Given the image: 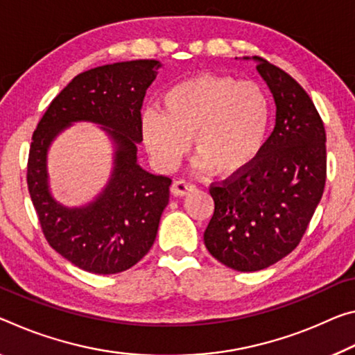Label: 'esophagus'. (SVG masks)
Returning a JSON list of instances; mask_svg holds the SVG:
<instances>
[{
    "label": "esophagus",
    "instance_id": "esophagus-1",
    "mask_svg": "<svg viewBox=\"0 0 355 355\" xmlns=\"http://www.w3.org/2000/svg\"><path fill=\"white\" fill-rule=\"evenodd\" d=\"M196 189V184L188 182V180H177V182H173L171 191L175 196H187L189 193H193Z\"/></svg>",
    "mask_w": 355,
    "mask_h": 355
}]
</instances>
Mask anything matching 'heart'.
Returning a JSON list of instances; mask_svg holds the SVG:
<instances>
[{
    "instance_id": "1",
    "label": "heart",
    "mask_w": 355,
    "mask_h": 355,
    "mask_svg": "<svg viewBox=\"0 0 355 355\" xmlns=\"http://www.w3.org/2000/svg\"><path fill=\"white\" fill-rule=\"evenodd\" d=\"M272 104L256 82L229 76H198L172 85L161 110H145V144L162 166L182 159L193 137L202 164L218 175L248 167L267 142Z\"/></svg>"
}]
</instances>
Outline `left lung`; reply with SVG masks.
<instances>
[{
    "instance_id": "left-lung-1",
    "label": "left lung",
    "mask_w": 355,
    "mask_h": 355,
    "mask_svg": "<svg viewBox=\"0 0 355 355\" xmlns=\"http://www.w3.org/2000/svg\"><path fill=\"white\" fill-rule=\"evenodd\" d=\"M277 103V125L251 164L210 184L215 211L204 234L210 254L257 272L297 248L327 178L325 128L311 98L288 72L257 58Z\"/></svg>"
}]
</instances>
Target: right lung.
I'll use <instances>...</instances> for the list:
<instances>
[{
	"label": "right lung",
	"mask_w": 355,
	"mask_h": 355,
	"mask_svg": "<svg viewBox=\"0 0 355 355\" xmlns=\"http://www.w3.org/2000/svg\"><path fill=\"white\" fill-rule=\"evenodd\" d=\"M161 64L136 60L78 74L56 94L37 123L28 155L26 183L49 245L76 267L112 275L131 268L155 243L172 180L137 164L142 140V104ZM78 119L99 122L117 142L110 187L85 209H64L46 188L45 156L51 139Z\"/></svg>",
	"instance_id": "1"
}]
</instances>
